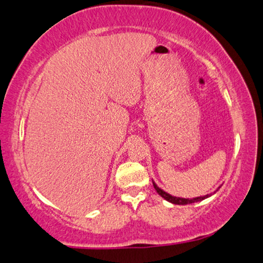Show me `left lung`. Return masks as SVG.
Masks as SVG:
<instances>
[{"label":"left lung","mask_w":263,"mask_h":263,"mask_svg":"<svg viewBox=\"0 0 263 263\" xmlns=\"http://www.w3.org/2000/svg\"><path fill=\"white\" fill-rule=\"evenodd\" d=\"M153 184H154V188H155V190H156L157 193L160 194L162 198L165 199V200L169 201V202H172V204H175V205H187V204H193V202L201 201V200H204V199H207L209 197H211V195H212V193H211V194H206V195H204V197H197V198H193V199L177 198V197H173V195L168 194L167 192H164L163 190H161V188L158 187L157 184L154 182V181H153ZM219 188H220V187H218V190H219ZM218 190H217V191H218ZM217 191H214V192H213V194L216 193Z\"/></svg>","instance_id":"8db88e82"}]
</instances>
